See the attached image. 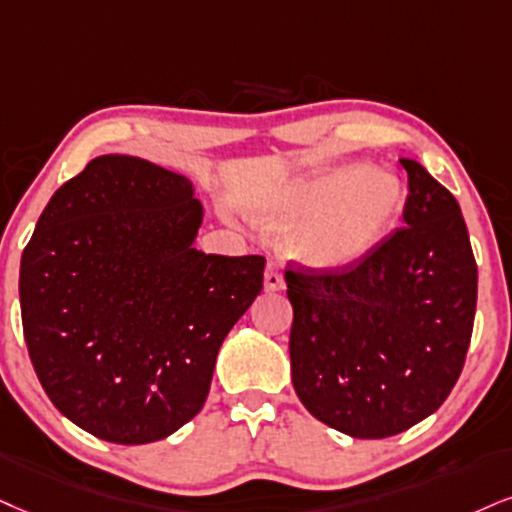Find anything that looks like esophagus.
Wrapping results in <instances>:
<instances>
[{
    "mask_svg": "<svg viewBox=\"0 0 512 512\" xmlns=\"http://www.w3.org/2000/svg\"><path fill=\"white\" fill-rule=\"evenodd\" d=\"M263 287H266V292H280V289H285V275H282V268L277 261H268Z\"/></svg>",
    "mask_w": 512,
    "mask_h": 512,
    "instance_id": "esophagus-1",
    "label": "esophagus"
}]
</instances>
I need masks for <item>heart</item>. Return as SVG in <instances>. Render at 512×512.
Instances as JSON below:
<instances>
[{"mask_svg": "<svg viewBox=\"0 0 512 512\" xmlns=\"http://www.w3.org/2000/svg\"><path fill=\"white\" fill-rule=\"evenodd\" d=\"M403 208L396 175L365 166H334L304 175L263 206L270 225L289 230L296 258L339 270L361 263L380 246Z\"/></svg>", "mask_w": 512, "mask_h": 512, "instance_id": "1", "label": "heart"}]
</instances>
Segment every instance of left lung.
I'll return each instance as SVG.
<instances>
[{
	"label": "left lung",
	"mask_w": 512,
	"mask_h": 512,
	"mask_svg": "<svg viewBox=\"0 0 512 512\" xmlns=\"http://www.w3.org/2000/svg\"><path fill=\"white\" fill-rule=\"evenodd\" d=\"M403 227L342 270H287L289 358L308 413L353 439L432 415L463 370L477 263L453 194L413 159Z\"/></svg>",
	"instance_id": "left-lung-1"
}]
</instances>
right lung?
<instances>
[{"instance_id": "obj_1", "label": "right lung", "mask_w": 512, "mask_h": 512, "mask_svg": "<svg viewBox=\"0 0 512 512\" xmlns=\"http://www.w3.org/2000/svg\"><path fill=\"white\" fill-rule=\"evenodd\" d=\"M194 185L104 154L61 185L21 258L23 334L42 389L113 444H149L204 408L227 332L263 289V256L194 249Z\"/></svg>"}]
</instances>
